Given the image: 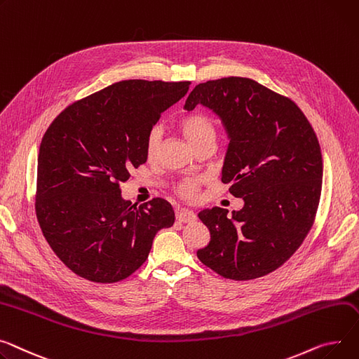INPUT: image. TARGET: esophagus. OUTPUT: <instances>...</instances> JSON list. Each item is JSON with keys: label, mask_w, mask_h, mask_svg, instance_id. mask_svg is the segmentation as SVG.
<instances>
[{"label": "esophagus", "mask_w": 359, "mask_h": 359, "mask_svg": "<svg viewBox=\"0 0 359 359\" xmlns=\"http://www.w3.org/2000/svg\"><path fill=\"white\" fill-rule=\"evenodd\" d=\"M176 219L179 222H183V224L195 222L196 221V213L194 210H189V209H179L176 212Z\"/></svg>", "instance_id": "34e87169"}]
</instances>
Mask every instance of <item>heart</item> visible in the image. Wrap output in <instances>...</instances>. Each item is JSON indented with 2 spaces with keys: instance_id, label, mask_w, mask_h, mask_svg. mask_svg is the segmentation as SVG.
<instances>
[{
  "instance_id": "heart-1",
  "label": "heart",
  "mask_w": 359,
  "mask_h": 359,
  "mask_svg": "<svg viewBox=\"0 0 359 359\" xmlns=\"http://www.w3.org/2000/svg\"><path fill=\"white\" fill-rule=\"evenodd\" d=\"M180 130L195 149L208 144V142L215 144V140H217V123L209 114L205 112H194L184 116L180 121ZM161 137L163 131L160 127H153L147 134L146 154L150 160L154 158L158 151ZM198 180H184L177 186V190L182 196L192 199L198 195Z\"/></svg>"
}]
</instances>
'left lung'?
<instances>
[{
	"label": "left lung",
	"mask_w": 359,
	"mask_h": 359,
	"mask_svg": "<svg viewBox=\"0 0 359 359\" xmlns=\"http://www.w3.org/2000/svg\"><path fill=\"white\" fill-rule=\"evenodd\" d=\"M198 104L221 118L229 138L222 182L244 201L232 217L218 206L199 212L210 241L198 258L225 278L262 277L296 252L313 225L323 176L318 137L292 100L248 78L196 85L183 108Z\"/></svg>",
	"instance_id": "1"
}]
</instances>
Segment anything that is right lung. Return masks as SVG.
Instances as JSON below:
<instances>
[{
    "label": "right lung",
    "instance_id": "1",
    "mask_svg": "<svg viewBox=\"0 0 359 359\" xmlns=\"http://www.w3.org/2000/svg\"><path fill=\"white\" fill-rule=\"evenodd\" d=\"M190 82H116L62 111L43 135L36 215L63 264L89 281L115 283L147 259L156 233L175 222L172 205L140 206L119 183L147 161L146 138Z\"/></svg>",
    "mask_w": 359,
    "mask_h": 359
}]
</instances>
